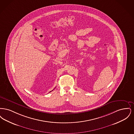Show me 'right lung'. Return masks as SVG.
Returning a JSON list of instances; mask_svg holds the SVG:
<instances>
[{"instance_id": "right-lung-1", "label": "right lung", "mask_w": 134, "mask_h": 134, "mask_svg": "<svg viewBox=\"0 0 134 134\" xmlns=\"http://www.w3.org/2000/svg\"><path fill=\"white\" fill-rule=\"evenodd\" d=\"M54 89H55V88H54ZM54 89H53V90H54ZM53 90H52V91H53ZM50 91V92H51V91Z\"/></svg>"}]
</instances>
